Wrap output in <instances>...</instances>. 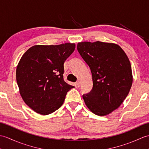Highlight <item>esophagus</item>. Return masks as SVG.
I'll list each match as a JSON object with an SVG mask.
<instances>
[{
	"label": "esophagus",
	"instance_id": "34e87169",
	"mask_svg": "<svg viewBox=\"0 0 149 149\" xmlns=\"http://www.w3.org/2000/svg\"><path fill=\"white\" fill-rule=\"evenodd\" d=\"M80 85H81V83L79 81H78V82H77L76 83H75V86L76 87H77V88H79L80 86Z\"/></svg>",
	"mask_w": 149,
	"mask_h": 149
}]
</instances>
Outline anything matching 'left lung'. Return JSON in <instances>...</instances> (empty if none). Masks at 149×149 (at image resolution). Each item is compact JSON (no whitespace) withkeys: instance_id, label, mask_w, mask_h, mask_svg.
<instances>
[{"instance_id":"left-lung-1","label":"left lung","mask_w":149,"mask_h":149,"mask_svg":"<svg viewBox=\"0 0 149 149\" xmlns=\"http://www.w3.org/2000/svg\"><path fill=\"white\" fill-rule=\"evenodd\" d=\"M79 53L92 75L93 88L83 98L88 108L99 116L118 109L132 84L131 63L118 45L102 42L77 43Z\"/></svg>"}]
</instances>
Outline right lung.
Listing matches in <instances>:
<instances>
[{"instance_id":"right-lung-1","label":"right lung","mask_w":149,"mask_h":149,"mask_svg":"<svg viewBox=\"0 0 149 149\" xmlns=\"http://www.w3.org/2000/svg\"><path fill=\"white\" fill-rule=\"evenodd\" d=\"M75 48L71 43L36 45L22 56L16 70L19 91L24 102L36 113L47 115L54 112L74 88L65 83L63 73L65 60Z\"/></svg>"}]
</instances>
